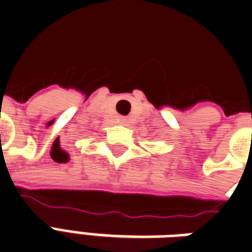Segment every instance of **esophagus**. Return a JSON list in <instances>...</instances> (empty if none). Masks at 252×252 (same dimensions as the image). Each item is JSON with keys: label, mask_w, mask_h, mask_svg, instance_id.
<instances>
[{"label": "esophagus", "mask_w": 252, "mask_h": 252, "mask_svg": "<svg viewBox=\"0 0 252 252\" xmlns=\"http://www.w3.org/2000/svg\"><path fill=\"white\" fill-rule=\"evenodd\" d=\"M121 124H122V125H126V124H127V119H126V118H122V119H121Z\"/></svg>", "instance_id": "obj_1"}]
</instances>
